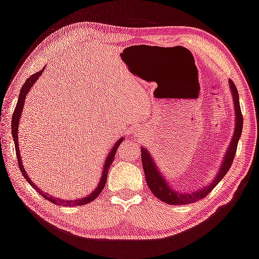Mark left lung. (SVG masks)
<instances>
[{"label":"left lung","mask_w":259,"mask_h":259,"mask_svg":"<svg viewBox=\"0 0 259 259\" xmlns=\"http://www.w3.org/2000/svg\"><path fill=\"white\" fill-rule=\"evenodd\" d=\"M230 83L232 97H233V104H234V113H235V128L234 133H233L232 140L228 145L227 149L224 154V157L222 163L219 165V168L217 169L213 179L202 187H198L195 190H180L175 188V186L169 185V181L166 179L159 167L157 166V162L152 157V155L149 152L147 148H141V158H142V166L145 169L146 180L147 184L149 186L151 193L155 195L156 197L159 198L167 204L172 205H182V204H189V203H194L201 198H204L211 190H212L215 186H217L224 177H225L228 169L231 168L233 160L235 157V152L237 148V142L242 134V126H243V117L241 113L240 109V101H239V93L235 87L234 82L230 79L228 80Z\"/></svg>","instance_id":"8db88e82"}]
</instances>
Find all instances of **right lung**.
Returning a JSON list of instances; mask_svg holds the SVG:
<instances>
[{"label": "right lung", "mask_w": 259, "mask_h": 259, "mask_svg": "<svg viewBox=\"0 0 259 259\" xmlns=\"http://www.w3.org/2000/svg\"><path fill=\"white\" fill-rule=\"evenodd\" d=\"M44 70H45V67L40 72H36V73L32 74L31 77H29L26 80V81H25V83L23 84V87H22V90H20L18 102H17V107L15 109L14 116H12L11 133H12V138H14V141H15V148H16V152H17V159H18L20 172H22V175L24 176V178H25V179H26V181L28 182V184L31 185L32 187L35 189L37 193H39L40 195H42V197H45L46 200H48L49 202L54 203V204L61 205V206H78V205L87 204V203L94 201L95 198L99 196L100 193L102 192V189L105 187V184H107L108 171H109V168H110V166H111V164L113 162L114 155H116V151L118 149V147H119L120 143L124 141L125 137L118 139L117 141L114 142V145H112L111 149L109 150V154L107 155V157H105V159H104L103 167H102V173H101L100 180H99V182H97V186L95 187V189L92 190L90 194L84 195V196H82V197L75 198V200H63V198H58V197L53 196L52 194H50V195L49 194H46L44 190L37 187V186L32 181L31 178L27 176V172L25 171V168H24L23 160H22V157H20L19 146H18V127H19L20 118H22V113H23V109H24L25 99H26V95L28 94V92L31 91V88L33 87V84L35 83V81H37V79L40 78V75L42 74V72H44Z\"/></svg>", "instance_id": "add662e5"}]
</instances>
